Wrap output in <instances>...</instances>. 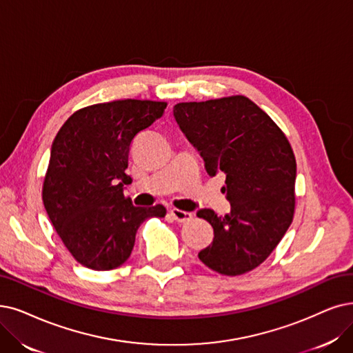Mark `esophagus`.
I'll return each instance as SVG.
<instances>
[{
	"instance_id": "1",
	"label": "esophagus",
	"mask_w": 353,
	"mask_h": 353,
	"mask_svg": "<svg viewBox=\"0 0 353 353\" xmlns=\"http://www.w3.org/2000/svg\"><path fill=\"white\" fill-rule=\"evenodd\" d=\"M169 214L172 216V219L175 221H179V223H184V221H188L192 219V213H188V211L179 210V208H172L171 211H169Z\"/></svg>"
}]
</instances>
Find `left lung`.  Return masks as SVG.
Returning a JSON list of instances; mask_svg holds the SVG:
<instances>
[{
  "instance_id": "obj_1",
  "label": "left lung",
  "mask_w": 353,
  "mask_h": 353,
  "mask_svg": "<svg viewBox=\"0 0 353 353\" xmlns=\"http://www.w3.org/2000/svg\"><path fill=\"white\" fill-rule=\"evenodd\" d=\"M179 129L200 152L208 175H225L230 213L203 208L214 230L200 261L221 275L255 270L281 242L295 208V163L287 136L243 95L174 107Z\"/></svg>"
}]
</instances>
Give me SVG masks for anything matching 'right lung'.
I'll return each instance as SVG.
<instances>
[{
	"label": "right lung",
	"instance_id": "1",
	"mask_svg": "<svg viewBox=\"0 0 353 353\" xmlns=\"http://www.w3.org/2000/svg\"><path fill=\"white\" fill-rule=\"evenodd\" d=\"M166 103L119 100L75 111L56 134L41 199L77 262L110 271L129 259L136 232L166 208L134 207L124 196L133 139L162 117Z\"/></svg>",
	"mask_w": 353,
	"mask_h": 353
}]
</instances>
